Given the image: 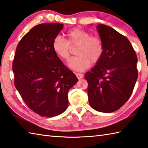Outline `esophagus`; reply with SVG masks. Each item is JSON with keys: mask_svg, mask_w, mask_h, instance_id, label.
Listing matches in <instances>:
<instances>
[{"mask_svg": "<svg viewBox=\"0 0 148 148\" xmlns=\"http://www.w3.org/2000/svg\"><path fill=\"white\" fill-rule=\"evenodd\" d=\"M76 76H77V77L78 78V79H82L83 78V77H84V75H83V74H82V73H77L76 74Z\"/></svg>", "mask_w": 148, "mask_h": 148, "instance_id": "34e87169", "label": "esophagus"}]
</instances>
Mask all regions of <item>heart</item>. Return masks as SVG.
I'll use <instances>...</instances> for the list:
<instances>
[{
  "mask_svg": "<svg viewBox=\"0 0 148 148\" xmlns=\"http://www.w3.org/2000/svg\"><path fill=\"white\" fill-rule=\"evenodd\" d=\"M67 40L60 36L55 37L52 42L55 53L60 59L67 61L70 57L71 47L78 46L77 57L72 58L69 66L77 71H84L101 59L104 53V44L97 36H91L90 32L79 27L69 30L66 33Z\"/></svg>",
  "mask_w": 148,
  "mask_h": 148,
  "instance_id": "b5f03b06",
  "label": "heart"
}]
</instances>
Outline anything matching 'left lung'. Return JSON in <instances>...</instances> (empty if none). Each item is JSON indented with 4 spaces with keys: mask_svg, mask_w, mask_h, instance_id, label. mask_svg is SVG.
Masks as SVG:
<instances>
[{
    "mask_svg": "<svg viewBox=\"0 0 148 148\" xmlns=\"http://www.w3.org/2000/svg\"><path fill=\"white\" fill-rule=\"evenodd\" d=\"M104 53L97 65L84 75L92 108L111 113L121 108L132 95L138 77L137 57L130 40L110 26L97 27Z\"/></svg>",
    "mask_w": 148,
    "mask_h": 148,
    "instance_id": "8db88e82",
    "label": "left lung"
}]
</instances>
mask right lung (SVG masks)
Masks as SVG:
<instances>
[{
  "instance_id": "1",
  "label": "right lung",
  "mask_w": 148,
  "mask_h": 148,
  "mask_svg": "<svg viewBox=\"0 0 148 148\" xmlns=\"http://www.w3.org/2000/svg\"><path fill=\"white\" fill-rule=\"evenodd\" d=\"M63 26L46 23L33 27L18 42L14 56V84L27 106L41 116L64 112L68 92L79 80L52 48Z\"/></svg>"
}]
</instances>
